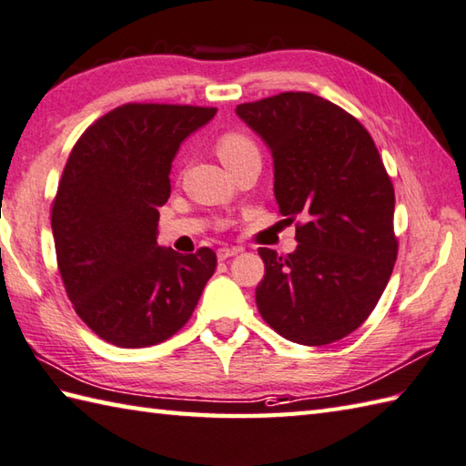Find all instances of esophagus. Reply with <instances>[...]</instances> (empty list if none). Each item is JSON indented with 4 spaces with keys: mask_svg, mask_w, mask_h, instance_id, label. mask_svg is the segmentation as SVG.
Masks as SVG:
<instances>
[{
    "mask_svg": "<svg viewBox=\"0 0 466 466\" xmlns=\"http://www.w3.org/2000/svg\"><path fill=\"white\" fill-rule=\"evenodd\" d=\"M241 251H243L241 247H221V249H217V258H219V261H225V259H229V258H233V255L241 253Z\"/></svg>",
    "mask_w": 466,
    "mask_h": 466,
    "instance_id": "obj_1",
    "label": "esophagus"
}]
</instances>
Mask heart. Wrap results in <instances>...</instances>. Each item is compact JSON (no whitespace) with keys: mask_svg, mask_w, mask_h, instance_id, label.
<instances>
[{"mask_svg":"<svg viewBox=\"0 0 466 466\" xmlns=\"http://www.w3.org/2000/svg\"><path fill=\"white\" fill-rule=\"evenodd\" d=\"M217 155L223 160V165H231L247 157H259V150L249 137L241 132H227L217 142Z\"/></svg>","mask_w":466,"mask_h":466,"instance_id":"b5f03b06","label":"heart"}]
</instances>
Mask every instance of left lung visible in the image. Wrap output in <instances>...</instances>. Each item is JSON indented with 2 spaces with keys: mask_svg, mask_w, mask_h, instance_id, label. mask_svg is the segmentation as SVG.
I'll list each match as a JSON object with an SVG mask.
<instances>
[{
  "mask_svg": "<svg viewBox=\"0 0 466 466\" xmlns=\"http://www.w3.org/2000/svg\"><path fill=\"white\" fill-rule=\"evenodd\" d=\"M235 114L269 148L279 213L306 221L293 253L259 249L261 318L303 346L346 338L376 308L398 253L394 188L374 140L352 114L309 92L239 104Z\"/></svg>",
  "mask_w": 466,
  "mask_h": 466,
  "instance_id": "left-lung-1",
  "label": "left lung"
}]
</instances>
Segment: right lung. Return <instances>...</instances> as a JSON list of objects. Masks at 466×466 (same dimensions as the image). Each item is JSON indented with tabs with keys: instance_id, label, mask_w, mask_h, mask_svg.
I'll return each instance as SVG.
<instances>
[{
	"instance_id": "obj_1",
	"label": "right lung",
	"mask_w": 466,
	"mask_h": 466,
	"mask_svg": "<svg viewBox=\"0 0 466 466\" xmlns=\"http://www.w3.org/2000/svg\"><path fill=\"white\" fill-rule=\"evenodd\" d=\"M217 108L125 104L72 148L52 207L58 268L76 313L118 348L165 341L193 316L217 268L208 247H160L158 207L183 142Z\"/></svg>"
}]
</instances>
